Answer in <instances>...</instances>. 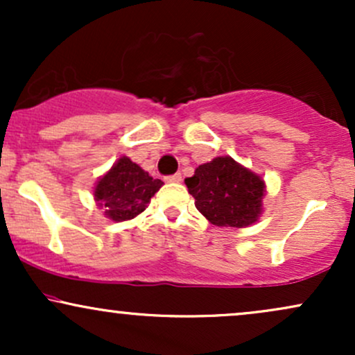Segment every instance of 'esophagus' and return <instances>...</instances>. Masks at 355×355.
I'll return each instance as SVG.
<instances>
[{
	"instance_id": "esophagus-1",
	"label": "esophagus",
	"mask_w": 355,
	"mask_h": 355,
	"mask_svg": "<svg viewBox=\"0 0 355 355\" xmlns=\"http://www.w3.org/2000/svg\"><path fill=\"white\" fill-rule=\"evenodd\" d=\"M165 180L168 182V183H180V182H182V175H180V173L168 175V177H165Z\"/></svg>"
}]
</instances>
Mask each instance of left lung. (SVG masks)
<instances>
[{
	"label": "left lung",
	"instance_id": "8db88e82",
	"mask_svg": "<svg viewBox=\"0 0 355 355\" xmlns=\"http://www.w3.org/2000/svg\"><path fill=\"white\" fill-rule=\"evenodd\" d=\"M185 185L197 210L217 227L242 229L262 214L266 183L232 157L198 165L193 177L185 178Z\"/></svg>",
	"mask_w": 355,
	"mask_h": 355
}]
</instances>
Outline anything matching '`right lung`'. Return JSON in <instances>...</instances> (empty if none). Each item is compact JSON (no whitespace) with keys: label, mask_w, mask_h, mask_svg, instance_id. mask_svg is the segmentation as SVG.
Returning <instances> with one entry per match:
<instances>
[{"label":"right lung","mask_w":355,"mask_h":355,"mask_svg":"<svg viewBox=\"0 0 355 355\" xmlns=\"http://www.w3.org/2000/svg\"><path fill=\"white\" fill-rule=\"evenodd\" d=\"M162 185L164 182L150 177L128 157H121L96 182L93 195L110 220L123 222L141 214Z\"/></svg>","instance_id":"right-lung-1"}]
</instances>
